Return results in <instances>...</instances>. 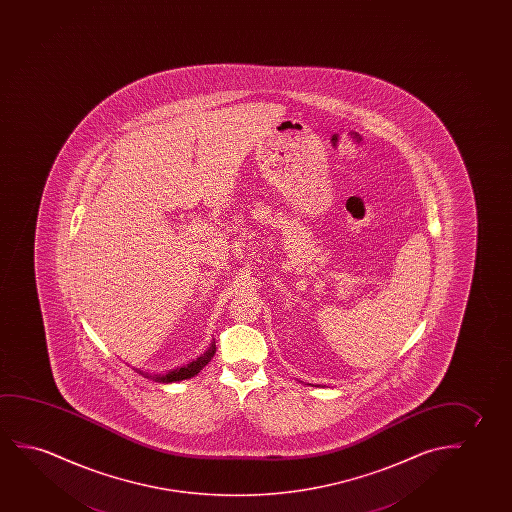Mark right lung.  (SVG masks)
<instances>
[{"mask_svg": "<svg viewBox=\"0 0 512 512\" xmlns=\"http://www.w3.org/2000/svg\"><path fill=\"white\" fill-rule=\"evenodd\" d=\"M215 351H217V346H215V341H213L203 357L197 358V360L190 362L189 365H185L182 369H175V371L168 372V374H164V376L159 374V376H155V381H159V383H173V381H182V379L192 378V376H196L197 372H201L204 365L210 362L213 355H215Z\"/></svg>", "mask_w": 512, "mask_h": 512, "instance_id": "add662e5", "label": "right lung"}]
</instances>
